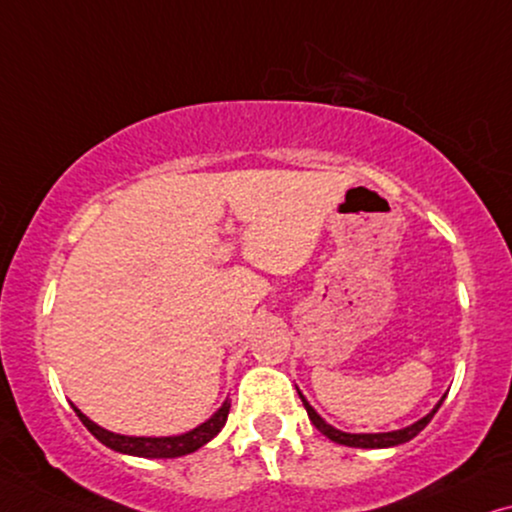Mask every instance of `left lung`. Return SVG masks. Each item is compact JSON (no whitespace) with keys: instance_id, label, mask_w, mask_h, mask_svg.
<instances>
[{"instance_id":"1","label":"left lung","mask_w":512,"mask_h":512,"mask_svg":"<svg viewBox=\"0 0 512 512\" xmlns=\"http://www.w3.org/2000/svg\"><path fill=\"white\" fill-rule=\"evenodd\" d=\"M299 398H302V403H304V407H306V414H309L311 424L316 426L320 433L327 435V438H330L332 442H337V445H346V447H363V449L395 447V445H403V442H407V440H412L414 435H419L421 431H424L428 421L433 419V414L438 412V407L442 405V400H445V398H442L440 403L435 405V410H433L431 414H426L424 419H419L417 424H412V426L403 428V431H391V433H342V431H337V428H332L330 424H325V421L320 419L318 414H316V410H313V407H311L309 403H306L302 393H299Z\"/></svg>"}]
</instances>
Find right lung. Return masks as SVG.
Masks as SVG:
<instances>
[{
	"mask_svg": "<svg viewBox=\"0 0 512 512\" xmlns=\"http://www.w3.org/2000/svg\"><path fill=\"white\" fill-rule=\"evenodd\" d=\"M229 407H231L229 403H224L220 410L206 421V424H201L199 428H194V431H189L185 435H175V438H128V435L109 433L98 424H93V421L88 419L86 414H81L77 407H74V412H77L81 424H84L88 431L102 442V445L114 449V452L145 456V459H175V456L192 454L199 447L206 445V442L213 440L215 435L222 431L224 421L229 417Z\"/></svg>",
	"mask_w": 512,
	"mask_h": 512,
	"instance_id": "right-lung-1",
	"label": "right lung"
}]
</instances>
